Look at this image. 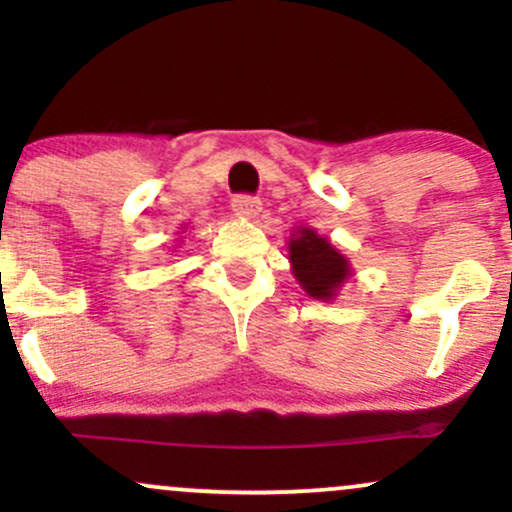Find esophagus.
<instances>
[{
    "label": "esophagus",
    "mask_w": 512,
    "mask_h": 512,
    "mask_svg": "<svg viewBox=\"0 0 512 512\" xmlns=\"http://www.w3.org/2000/svg\"><path fill=\"white\" fill-rule=\"evenodd\" d=\"M231 207L240 216V219H255V216L260 214L262 204H260V199H257V197L238 195V197H233Z\"/></svg>",
    "instance_id": "34e87169"
}]
</instances>
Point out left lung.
Wrapping results in <instances>:
<instances>
[{
    "label": "left lung",
    "mask_w": 512,
    "mask_h": 512,
    "mask_svg": "<svg viewBox=\"0 0 512 512\" xmlns=\"http://www.w3.org/2000/svg\"><path fill=\"white\" fill-rule=\"evenodd\" d=\"M289 260L298 284L317 301H332L351 274L349 260L313 228H298L289 238Z\"/></svg>",
    "instance_id": "1"
}]
</instances>
